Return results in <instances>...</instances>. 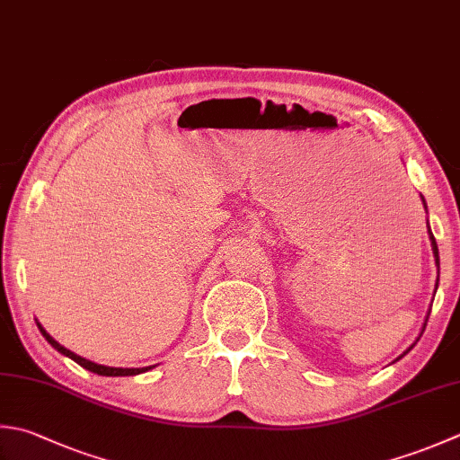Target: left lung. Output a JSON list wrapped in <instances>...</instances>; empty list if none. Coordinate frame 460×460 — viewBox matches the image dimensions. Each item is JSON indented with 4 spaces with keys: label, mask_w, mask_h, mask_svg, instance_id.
Returning <instances> with one entry per match:
<instances>
[{
    "label": "left lung",
    "mask_w": 460,
    "mask_h": 460,
    "mask_svg": "<svg viewBox=\"0 0 460 460\" xmlns=\"http://www.w3.org/2000/svg\"><path fill=\"white\" fill-rule=\"evenodd\" d=\"M420 199H422V205H425V197H420ZM425 209H427V205H425ZM429 239H430V247H433L435 263H437V267H438V265H440V263H438V247H437V241H435V235H433V231H430V227H429ZM437 287H438V279H437ZM429 314H430V311H429ZM425 325H427V321H425ZM425 325H422V327H425ZM422 331H425V329H422ZM422 331H420V335H422ZM409 350H411V347H409ZM409 350H404L402 355H407ZM402 355H401V357H402ZM401 357H399V358H401Z\"/></svg>",
    "instance_id": "left-lung-1"
}]
</instances>
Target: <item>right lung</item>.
<instances>
[{
  "label": "right lung",
  "instance_id": "1",
  "mask_svg": "<svg viewBox=\"0 0 460 460\" xmlns=\"http://www.w3.org/2000/svg\"><path fill=\"white\" fill-rule=\"evenodd\" d=\"M38 329L41 331V335L45 337V341H48V343H49L53 349L59 350L61 355L69 357L71 361H75L77 365H81V367L87 368V371H92V373L103 375V376H131V375L146 373V371H149V368H151V367H141V368H121V367H105V365H97V363H93V361H87V358H84V357H79V355H75V353H71L69 349H66L63 345H59L58 341L53 339V337L49 335V332L41 327V323H38Z\"/></svg>",
  "mask_w": 460,
  "mask_h": 460
}]
</instances>
